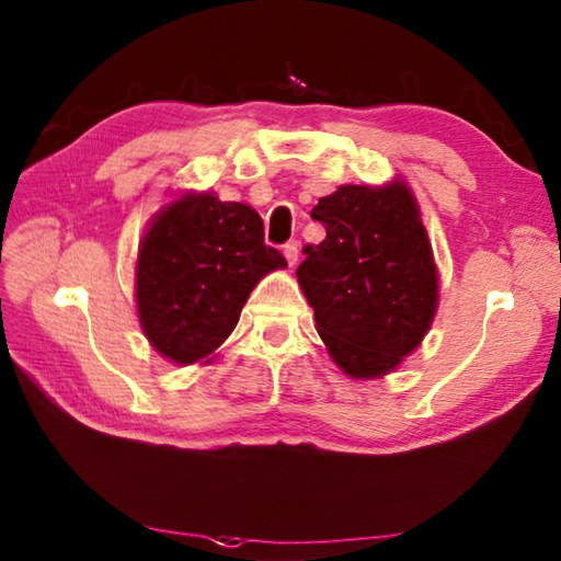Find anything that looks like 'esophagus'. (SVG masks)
<instances>
[{
    "label": "esophagus",
    "mask_w": 561,
    "mask_h": 561,
    "mask_svg": "<svg viewBox=\"0 0 561 561\" xmlns=\"http://www.w3.org/2000/svg\"><path fill=\"white\" fill-rule=\"evenodd\" d=\"M284 257H287L289 267H294L296 262H299V243H296V241H289L287 245H284Z\"/></svg>",
    "instance_id": "1"
}]
</instances>
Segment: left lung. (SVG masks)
Masks as SVG:
<instances>
[{
    "label": "left lung",
    "mask_w": 561,
    "mask_h": 561,
    "mask_svg": "<svg viewBox=\"0 0 561 561\" xmlns=\"http://www.w3.org/2000/svg\"><path fill=\"white\" fill-rule=\"evenodd\" d=\"M311 217L328 236L304 248L296 279L328 354L354 380L396 371L438 308L434 250L410 185H340Z\"/></svg>",
    "instance_id": "1"
}]
</instances>
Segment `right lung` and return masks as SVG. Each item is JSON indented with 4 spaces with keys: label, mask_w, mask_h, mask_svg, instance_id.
<instances>
[{
    "label": "right lung",
    "mask_w": 561,
    "mask_h": 561,
    "mask_svg": "<svg viewBox=\"0 0 561 561\" xmlns=\"http://www.w3.org/2000/svg\"><path fill=\"white\" fill-rule=\"evenodd\" d=\"M287 267L265 245L260 214L214 193L163 205L141 238L135 301L145 337L178 366L209 364L231 335L250 291Z\"/></svg>",
    "instance_id": "add662e5"
}]
</instances>
